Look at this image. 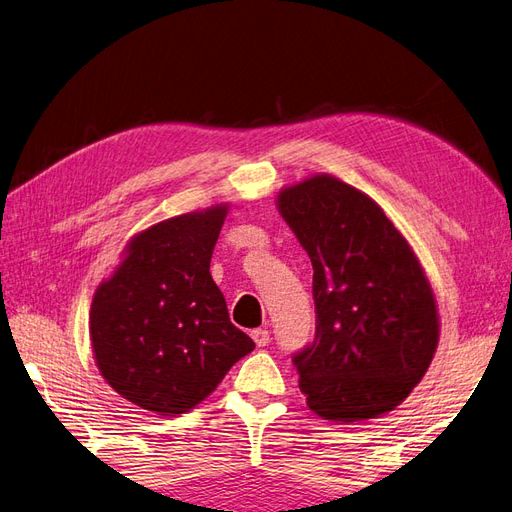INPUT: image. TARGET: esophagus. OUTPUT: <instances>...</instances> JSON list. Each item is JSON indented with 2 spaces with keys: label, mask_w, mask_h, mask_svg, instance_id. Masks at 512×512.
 Here are the masks:
<instances>
[{
  "label": "esophagus",
  "mask_w": 512,
  "mask_h": 512,
  "mask_svg": "<svg viewBox=\"0 0 512 512\" xmlns=\"http://www.w3.org/2000/svg\"><path fill=\"white\" fill-rule=\"evenodd\" d=\"M253 342H255L259 348L268 346V344H270V331H266V329H255V331H253Z\"/></svg>",
  "instance_id": "obj_1"
}]
</instances>
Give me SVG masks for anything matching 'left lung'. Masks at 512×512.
I'll return each instance as SVG.
<instances>
[{"label": "left lung", "mask_w": 512, "mask_h": 512, "mask_svg": "<svg viewBox=\"0 0 512 512\" xmlns=\"http://www.w3.org/2000/svg\"><path fill=\"white\" fill-rule=\"evenodd\" d=\"M278 211L312 261L314 342L293 354L308 407L333 422L401 405L439 344L430 282L369 196L329 175L282 189Z\"/></svg>", "instance_id": "1"}]
</instances>
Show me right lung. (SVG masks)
<instances>
[{
  "mask_svg": "<svg viewBox=\"0 0 512 512\" xmlns=\"http://www.w3.org/2000/svg\"><path fill=\"white\" fill-rule=\"evenodd\" d=\"M225 213L217 204L151 225L94 293V361L113 390L147 411L194 409L255 348L208 272Z\"/></svg>",
  "mask_w": 512,
  "mask_h": 512,
  "instance_id": "right-lung-1",
  "label": "right lung"
}]
</instances>
